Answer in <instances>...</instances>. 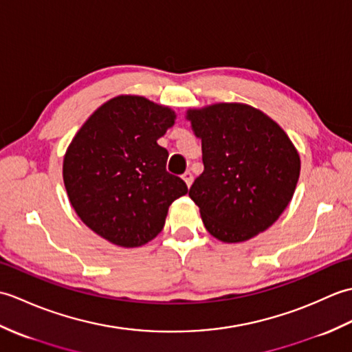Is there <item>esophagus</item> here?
Wrapping results in <instances>:
<instances>
[{
  "mask_svg": "<svg viewBox=\"0 0 352 352\" xmlns=\"http://www.w3.org/2000/svg\"><path fill=\"white\" fill-rule=\"evenodd\" d=\"M182 177H183V180H184L186 186H188V188H190L192 182H193V174H192V172H190V170H186Z\"/></svg>",
  "mask_w": 352,
  "mask_h": 352,
  "instance_id": "34e87169",
  "label": "esophagus"
}]
</instances>
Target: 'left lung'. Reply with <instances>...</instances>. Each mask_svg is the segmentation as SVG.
Instances as JSON below:
<instances>
[{
    "label": "left lung",
    "mask_w": 352,
    "mask_h": 352,
    "mask_svg": "<svg viewBox=\"0 0 352 352\" xmlns=\"http://www.w3.org/2000/svg\"><path fill=\"white\" fill-rule=\"evenodd\" d=\"M201 139L204 172L189 197L213 237L245 242L280 218L294 197L301 160L281 126L263 111L242 102L189 109Z\"/></svg>",
    "instance_id": "obj_1"
}]
</instances>
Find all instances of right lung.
Segmentation results:
<instances>
[{
    "label": "right lung",
    "mask_w": 352,
    "mask_h": 352,
    "mask_svg": "<svg viewBox=\"0 0 352 352\" xmlns=\"http://www.w3.org/2000/svg\"><path fill=\"white\" fill-rule=\"evenodd\" d=\"M175 111L139 95H119L89 116L63 159V183L78 218L122 248L160 233L168 208L188 193L166 170L168 151L157 144Z\"/></svg>",
    "instance_id": "obj_1"
}]
</instances>
